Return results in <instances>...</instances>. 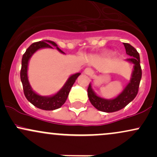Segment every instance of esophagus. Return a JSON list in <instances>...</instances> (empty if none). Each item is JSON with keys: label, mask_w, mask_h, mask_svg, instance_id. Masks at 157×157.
Masks as SVG:
<instances>
[{"label": "esophagus", "mask_w": 157, "mask_h": 157, "mask_svg": "<svg viewBox=\"0 0 157 157\" xmlns=\"http://www.w3.org/2000/svg\"><path fill=\"white\" fill-rule=\"evenodd\" d=\"M84 74L85 75H92L93 71L90 68H86V69L84 70Z\"/></svg>", "instance_id": "1"}]
</instances>
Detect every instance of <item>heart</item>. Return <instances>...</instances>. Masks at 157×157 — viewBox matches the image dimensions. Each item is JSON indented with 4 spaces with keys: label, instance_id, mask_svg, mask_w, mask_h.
Instances as JSON below:
<instances>
[{
    "label": "heart",
    "instance_id": "1",
    "mask_svg": "<svg viewBox=\"0 0 157 157\" xmlns=\"http://www.w3.org/2000/svg\"><path fill=\"white\" fill-rule=\"evenodd\" d=\"M109 55V52H103V53H102V56H103V57H105V56H108Z\"/></svg>",
    "mask_w": 157,
    "mask_h": 157
}]
</instances>
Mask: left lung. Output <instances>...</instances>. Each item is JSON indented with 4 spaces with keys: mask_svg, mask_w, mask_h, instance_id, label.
Segmentation results:
<instances>
[{
    "mask_svg": "<svg viewBox=\"0 0 157 157\" xmlns=\"http://www.w3.org/2000/svg\"><path fill=\"white\" fill-rule=\"evenodd\" d=\"M126 54L130 58L126 59V62L133 64V71L129 82L125 86L122 92L112 99H105L97 94L90 82L88 88V97L94 108L100 111L111 113L123 109L136 97L138 93L139 86L142 77V69L140 66V55L135 48L129 44L124 43Z\"/></svg>",
    "mask_w": 157,
    "mask_h": 157,
    "instance_id": "left-lung-1",
    "label": "left lung"
}]
</instances>
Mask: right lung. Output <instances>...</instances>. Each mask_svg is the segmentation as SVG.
Here are the masks:
<instances>
[{
    "label": "right lung",
    "instance_id": "obj_1",
    "mask_svg": "<svg viewBox=\"0 0 157 157\" xmlns=\"http://www.w3.org/2000/svg\"><path fill=\"white\" fill-rule=\"evenodd\" d=\"M52 46L56 47L57 51L60 53L65 54L60 48L57 46V45L55 42L52 40H43L39 41L32 44L26 49L24 55L22 57V66H21V80L23 84V91H24L25 97L35 107L38 108L40 109L46 110V111H53V110L60 109L67 100V97L69 94L70 90L75 83L80 75V73H76L71 75V76L68 78L66 83L63 85L61 89L55 93V94L50 95V96H42L37 93H36L33 89H32L31 85L29 83L28 77V66L29 62L31 59L32 55L35 53L36 52L38 51L42 48H53Z\"/></svg>",
    "mask_w": 157,
    "mask_h": 157
}]
</instances>
